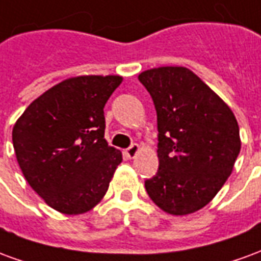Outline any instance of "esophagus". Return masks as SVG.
I'll return each instance as SVG.
<instances>
[{
	"mask_svg": "<svg viewBox=\"0 0 261 261\" xmlns=\"http://www.w3.org/2000/svg\"><path fill=\"white\" fill-rule=\"evenodd\" d=\"M138 152H140V145H138V144H133L130 148H127V149H125V155H127L130 159L136 158V155Z\"/></svg>",
	"mask_w": 261,
	"mask_h": 261,
	"instance_id": "obj_1",
	"label": "esophagus"
}]
</instances>
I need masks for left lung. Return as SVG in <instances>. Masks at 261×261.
Segmentation results:
<instances>
[{
	"label": "left lung",
	"mask_w": 261,
	"mask_h": 261,
	"mask_svg": "<svg viewBox=\"0 0 261 261\" xmlns=\"http://www.w3.org/2000/svg\"><path fill=\"white\" fill-rule=\"evenodd\" d=\"M138 80L158 116L159 169L145 190L170 215L196 213L217 196L241 152L235 114L186 67L147 69Z\"/></svg>",
	"instance_id": "left-lung-1"
}]
</instances>
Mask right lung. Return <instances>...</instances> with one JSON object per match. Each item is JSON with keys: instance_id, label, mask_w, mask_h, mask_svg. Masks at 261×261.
<instances>
[{"instance_id": "add662e5", "label": "right lung", "mask_w": 261, "mask_h": 261, "mask_svg": "<svg viewBox=\"0 0 261 261\" xmlns=\"http://www.w3.org/2000/svg\"><path fill=\"white\" fill-rule=\"evenodd\" d=\"M120 75H80L54 85L26 108L12 128L26 181L65 215L91 211L108 192L121 152L105 140L103 108Z\"/></svg>"}]
</instances>
